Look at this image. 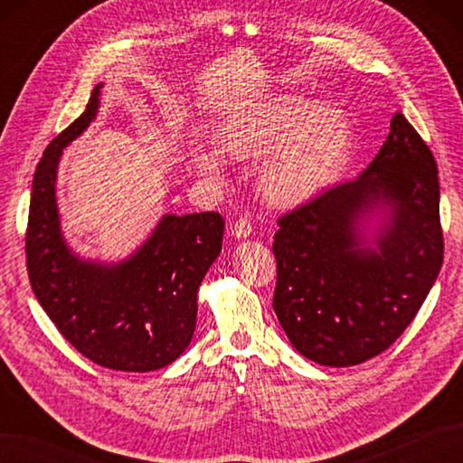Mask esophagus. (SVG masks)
I'll return each instance as SVG.
<instances>
[{
  "label": "esophagus",
  "instance_id": "obj_1",
  "mask_svg": "<svg viewBox=\"0 0 463 463\" xmlns=\"http://www.w3.org/2000/svg\"><path fill=\"white\" fill-rule=\"evenodd\" d=\"M250 232H252V222L247 219V216H241V219L234 221V224H232L234 237L247 239V237H250Z\"/></svg>",
  "mask_w": 463,
  "mask_h": 463
}]
</instances>
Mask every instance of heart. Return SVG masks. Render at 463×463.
Here are the masks:
<instances>
[{
  "instance_id": "heart-1",
  "label": "heart",
  "mask_w": 463,
  "mask_h": 463,
  "mask_svg": "<svg viewBox=\"0 0 463 463\" xmlns=\"http://www.w3.org/2000/svg\"><path fill=\"white\" fill-rule=\"evenodd\" d=\"M216 141L237 159H260L279 148L262 166L260 191L272 204L292 206L338 179L352 151V127L338 107L282 95L234 117ZM194 165L204 176L221 179L214 153L196 151Z\"/></svg>"
}]
</instances>
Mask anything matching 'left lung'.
<instances>
[{
  "mask_svg": "<svg viewBox=\"0 0 463 463\" xmlns=\"http://www.w3.org/2000/svg\"><path fill=\"white\" fill-rule=\"evenodd\" d=\"M378 202L392 213L372 250L357 221ZM272 252V308L302 356L356 366L402 336L444 262L438 165L404 115L360 176L280 216Z\"/></svg>",
  "mask_w": 463,
  "mask_h": 463,
  "instance_id": "left-lung-1",
  "label": "left lung"
}]
</instances>
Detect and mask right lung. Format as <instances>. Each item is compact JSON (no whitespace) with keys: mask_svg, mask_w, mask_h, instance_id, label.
<instances>
[{"mask_svg":"<svg viewBox=\"0 0 463 463\" xmlns=\"http://www.w3.org/2000/svg\"><path fill=\"white\" fill-rule=\"evenodd\" d=\"M99 90L81 117L49 143L39 161L25 231L27 274L35 298L61 336L103 368L151 372L191 344L196 292L222 249L219 213L166 214L151 239L117 267L80 260L59 229L55 175L63 146L95 119Z\"/></svg>","mask_w":463,"mask_h":463,"instance_id":"obj_1","label":"right lung"}]
</instances>
